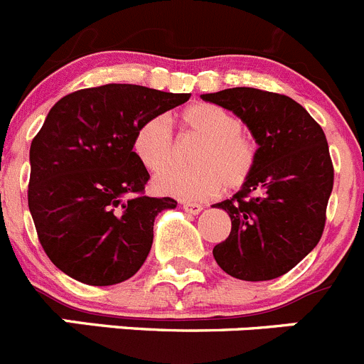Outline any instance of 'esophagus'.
Instances as JSON below:
<instances>
[{
    "label": "esophagus",
    "instance_id": "34e87169",
    "mask_svg": "<svg viewBox=\"0 0 364 364\" xmlns=\"http://www.w3.org/2000/svg\"><path fill=\"white\" fill-rule=\"evenodd\" d=\"M182 209H184L186 213H188V214H198V213H202V209H203V207L200 205V203L186 202L184 205H182Z\"/></svg>",
    "mask_w": 364,
    "mask_h": 364
}]
</instances>
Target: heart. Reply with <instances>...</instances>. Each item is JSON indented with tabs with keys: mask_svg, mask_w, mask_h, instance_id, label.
I'll return each mask as SVG.
<instances>
[{
	"mask_svg": "<svg viewBox=\"0 0 364 364\" xmlns=\"http://www.w3.org/2000/svg\"><path fill=\"white\" fill-rule=\"evenodd\" d=\"M186 134L202 139L193 154V168L171 166L155 176V189L162 195L198 202L218 195L223 188L240 189L254 175L259 143L243 128V121L230 110L213 103H195L180 114ZM137 161L148 171H159L173 157L175 141L164 116H151L137 127L132 139Z\"/></svg>",
	"mask_w": 364,
	"mask_h": 364,
	"instance_id": "b5f03b06",
	"label": "heart"
}]
</instances>
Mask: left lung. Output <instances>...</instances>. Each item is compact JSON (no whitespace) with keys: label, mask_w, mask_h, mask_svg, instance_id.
Returning a JSON list of instances; mask_svg holds the SVG:
<instances>
[{"label":"left lung","mask_w":364,"mask_h":364,"mask_svg":"<svg viewBox=\"0 0 364 364\" xmlns=\"http://www.w3.org/2000/svg\"><path fill=\"white\" fill-rule=\"evenodd\" d=\"M232 110L259 143L254 175L230 200V234L214 247L220 268L241 280H272L295 268L318 245L334 186L320 124L289 96L254 87L202 95Z\"/></svg>","instance_id":"left-lung-1"}]
</instances>
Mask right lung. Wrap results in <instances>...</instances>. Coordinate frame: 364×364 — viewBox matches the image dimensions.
Listing matches in <instances>:
<instances>
[{
    "label": "right lung",
    "mask_w": 364,
    "mask_h": 364,
    "mask_svg": "<svg viewBox=\"0 0 364 364\" xmlns=\"http://www.w3.org/2000/svg\"><path fill=\"white\" fill-rule=\"evenodd\" d=\"M189 98L107 84L71 92L50 110L30 146L28 207L41 247L65 275L112 286L146 261L155 216L176 202L144 195L150 175L134 155V134Z\"/></svg>",
    "instance_id": "obj_1"
}]
</instances>
